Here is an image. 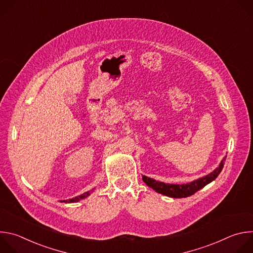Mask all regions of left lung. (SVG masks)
<instances>
[{
  "mask_svg": "<svg viewBox=\"0 0 253 253\" xmlns=\"http://www.w3.org/2000/svg\"><path fill=\"white\" fill-rule=\"evenodd\" d=\"M226 159V156L221 160L220 164L218 167H216L211 173L200 177L196 180H193V181L186 183V184H172V183H164L161 181H158V180H155L153 178L147 177L145 175H142L143 181L146 183L147 186L155 190L156 192L163 194L168 197L172 198H183V197H188L190 195H193L195 192L212 182L213 180L217 178V176L220 174L221 170L223 169L224 161Z\"/></svg>",
  "mask_w": 253,
  "mask_h": 253,
  "instance_id": "left-lung-1",
  "label": "left lung"
}]
</instances>
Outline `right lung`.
Instances as JSON below:
<instances>
[{
    "label": "right lung",
    "mask_w": 253,
    "mask_h": 253,
    "mask_svg": "<svg viewBox=\"0 0 253 253\" xmlns=\"http://www.w3.org/2000/svg\"><path fill=\"white\" fill-rule=\"evenodd\" d=\"M92 191H94V189H92ZM91 193H92V192L87 191V192H85V193H83V194H81V195H79V196L74 197V198L67 199V200H61V202H65V203H74V202H78V201H80L81 199H84V198L88 197Z\"/></svg>",
    "instance_id": "right-lung-1"
}]
</instances>
